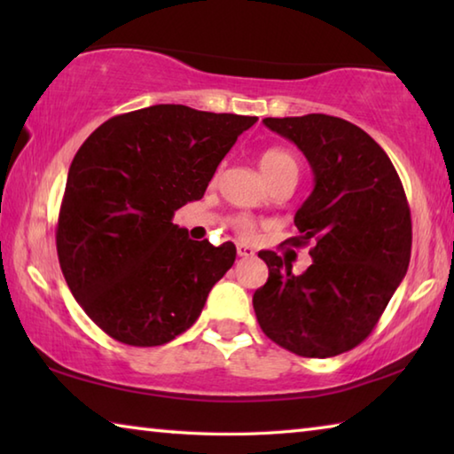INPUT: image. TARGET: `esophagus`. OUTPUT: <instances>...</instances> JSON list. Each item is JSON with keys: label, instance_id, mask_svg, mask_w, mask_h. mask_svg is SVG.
I'll return each mask as SVG.
<instances>
[{"label": "esophagus", "instance_id": "obj_1", "mask_svg": "<svg viewBox=\"0 0 454 454\" xmlns=\"http://www.w3.org/2000/svg\"><path fill=\"white\" fill-rule=\"evenodd\" d=\"M236 252H238V256H242V258L254 256V250H252L250 246H246V244H238L236 246Z\"/></svg>", "mask_w": 454, "mask_h": 454}]
</instances>
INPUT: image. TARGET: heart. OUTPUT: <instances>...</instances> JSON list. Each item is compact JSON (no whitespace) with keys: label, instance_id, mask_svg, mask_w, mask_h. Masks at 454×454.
<instances>
[{"label":"heart","instance_id":"b5f03b06","mask_svg":"<svg viewBox=\"0 0 454 454\" xmlns=\"http://www.w3.org/2000/svg\"><path fill=\"white\" fill-rule=\"evenodd\" d=\"M258 166L268 184L278 178H286V176L288 178H298V172H301V164H298L294 153L284 148H266L260 152ZM228 224L232 226L242 240H252L258 232L256 220L246 216V214H234V216L228 218Z\"/></svg>","mask_w":454,"mask_h":454}]
</instances>
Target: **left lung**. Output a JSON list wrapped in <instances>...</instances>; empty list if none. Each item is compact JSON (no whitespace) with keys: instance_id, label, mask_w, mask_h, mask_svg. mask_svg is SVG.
Returning <instances> with one entry per match:
<instances>
[{"instance_id":"left-lung-1","label":"left lung","mask_w":454,"mask_h":454,"mask_svg":"<svg viewBox=\"0 0 454 454\" xmlns=\"http://www.w3.org/2000/svg\"><path fill=\"white\" fill-rule=\"evenodd\" d=\"M272 132L302 150L314 190L298 208L301 236L312 242V264L301 276L264 250L268 280L252 304L262 333L306 358H328L358 347L404 278L412 224L393 162L364 129L326 114L264 118Z\"/></svg>"}]
</instances>
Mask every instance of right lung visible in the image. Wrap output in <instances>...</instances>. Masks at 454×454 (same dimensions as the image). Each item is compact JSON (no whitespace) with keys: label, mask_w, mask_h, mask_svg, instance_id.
<instances>
[{"label":"right lung","mask_w":454,"mask_h":454,"mask_svg":"<svg viewBox=\"0 0 454 454\" xmlns=\"http://www.w3.org/2000/svg\"><path fill=\"white\" fill-rule=\"evenodd\" d=\"M256 120L160 104L110 118L82 144L61 200L58 258L75 301L114 340H174L232 268V242L190 240L172 218L204 196Z\"/></svg>","instance_id":"right-lung-1"}]
</instances>
